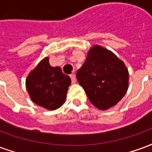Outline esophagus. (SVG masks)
Segmentation results:
<instances>
[{"label": "esophagus", "mask_w": 152, "mask_h": 152, "mask_svg": "<svg viewBox=\"0 0 152 152\" xmlns=\"http://www.w3.org/2000/svg\"><path fill=\"white\" fill-rule=\"evenodd\" d=\"M70 77H71V79H72V82H76V76H75L74 74H71V75H70Z\"/></svg>", "instance_id": "obj_1"}]
</instances>
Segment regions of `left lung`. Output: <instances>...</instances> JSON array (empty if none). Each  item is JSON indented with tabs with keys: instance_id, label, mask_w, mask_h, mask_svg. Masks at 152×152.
Instances as JSON below:
<instances>
[{
	"instance_id": "left-lung-1",
	"label": "left lung",
	"mask_w": 152,
	"mask_h": 152,
	"mask_svg": "<svg viewBox=\"0 0 152 152\" xmlns=\"http://www.w3.org/2000/svg\"><path fill=\"white\" fill-rule=\"evenodd\" d=\"M76 78L90 102L102 111L116 105L129 88V71L124 62L98 45L89 50Z\"/></svg>"
}]
</instances>
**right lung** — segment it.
<instances>
[{"label":"right lung","instance_id":"1","mask_svg":"<svg viewBox=\"0 0 152 152\" xmlns=\"http://www.w3.org/2000/svg\"><path fill=\"white\" fill-rule=\"evenodd\" d=\"M71 78L59 66H52L49 58L38 63L26 79V88L31 101L44 108L53 111L65 102Z\"/></svg>","mask_w":152,"mask_h":152}]
</instances>
